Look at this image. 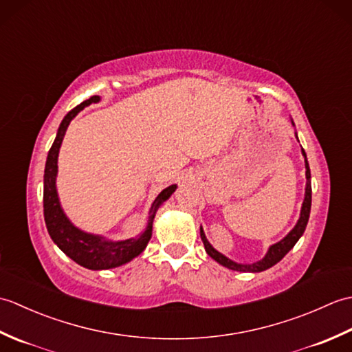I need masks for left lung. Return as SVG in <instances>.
<instances>
[{
  "label": "left lung",
  "instance_id": "1",
  "mask_svg": "<svg viewBox=\"0 0 352 352\" xmlns=\"http://www.w3.org/2000/svg\"><path fill=\"white\" fill-rule=\"evenodd\" d=\"M294 124V121H292ZM295 125V124H294ZM298 139V136H296ZM302 155L305 159V178H307V183H305V195H304V201H302V207H301V214H300V219H298L296 226L290 230V233L281 239L280 242L274 243L272 246H269V250L266 252V256L256 261V263H251V265H242V263H236V261L230 260L228 257L223 256L219 251H216L213 246L210 245V242L207 241V237L204 234V230L201 227V239H203V243H204V248L207 251L208 256H210L213 260L218 261L219 265L226 266L228 269H233V271H241V272H261V271H266V269L272 267L274 265L278 263V261L286 256V254L294 248L295 243L300 241V237L302 236L305 227H307V222H309V216H310V208H311V175H310V168H309V162H307V155H305V151L302 149Z\"/></svg>",
  "mask_w": 352,
  "mask_h": 352
}]
</instances>
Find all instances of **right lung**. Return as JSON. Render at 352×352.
<instances>
[{
	"label": "right lung",
	"mask_w": 352,
	"mask_h": 352,
	"mask_svg": "<svg viewBox=\"0 0 352 352\" xmlns=\"http://www.w3.org/2000/svg\"><path fill=\"white\" fill-rule=\"evenodd\" d=\"M100 100L101 98L98 95H94L89 100L78 104L77 107H74L69 113L63 118V121L57 130L54 144H52L51 149L48 151L43 174V218L52 242H54L66 256L76 261V263L83 267L92 269V271H102V269L118 267L129 263L134 257H138L139 254L146 248L149 239L153 236V222L155 212L159 210V207L177 189V184H172L159 193V197L154 199L151 208H149L148 223L144 233H140L138 237L126 239V241L111 242L107 241V239H104L102 236L86 233V231L77 228L68 219V216L65 214L60 206V201H58L56 189L58 151H60V145L69 122L81 110L87 107L89 104L98 102Z\"/></svg>",
	"instance_id": "obj_1"
}]
</instances>
